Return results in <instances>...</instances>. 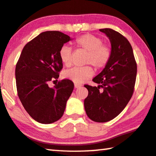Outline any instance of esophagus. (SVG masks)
<instances>
[{
    "label": "esophagus",
    "mask_w": 156,
    "mask_h": 156,
    "mask_svg": "<svg viewBox=\"0 0 156 156\" xmlns=\"http://www.w3.org/2000/svg\"><path fill=\"white\" fill-rule=\"evenodd\" d=\"M74 87H75L76 89H78V88H80L82 87V85H80V84H78V83H74Z\"/></svg>",
    "instance_id": "1"
}]
</instances>
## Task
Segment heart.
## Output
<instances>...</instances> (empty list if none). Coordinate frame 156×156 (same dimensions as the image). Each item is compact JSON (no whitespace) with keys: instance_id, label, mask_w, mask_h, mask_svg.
<instances>
[{"instance_id":"b5f03b06","label":"heart","mask_w":156,"mask_h":156,"mask_svg":"<svg viewBox=\"0 0 156 156\" xmlns=\"http://www.w3.org/2000/svg\"><path fill=\"white\" fill-rule=\"evenodd\" d=\"M75 45L87 53L85 63L93 65L96 69L105 66L111 57V49L108 46L103 44L100 37L91 34H86L79 37L75 41ZM59 56L64 65L69 66L72 63V49L71 47L63 45L59 51ZM94 75L93 69L90 66L82 68L74 67L66 70L63 73L64 78L75 83H85Z\"/></svg>"}]
</instances>
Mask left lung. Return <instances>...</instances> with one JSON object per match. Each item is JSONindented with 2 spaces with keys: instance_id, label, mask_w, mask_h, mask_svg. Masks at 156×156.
<instances>
[{
  "instance_id": "obj_1",
  "label": "left lung",
  "mask_w": 156,
  "mask_h": 156,
  "mask_svg": "<svg viewBox=\"0 0 156 156\" xmlns=\"http://www.w3.org/2000/svg\"><path fill=\"white\" fill-rule=\"evenodd\" d=\"M111 44L109 62L93 81L98 87L85 85L88 96L84 106L88 117L96 122H107L122 112L131 98L137 76V64L128 39L110 28L100 29ZM101 87L102 90L99 91Z\"/></svg>"
}]
</instances>
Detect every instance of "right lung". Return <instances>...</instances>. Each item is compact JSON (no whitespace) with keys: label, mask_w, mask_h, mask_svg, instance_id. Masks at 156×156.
<instances>
[{"label":"right lung","mask_w":156,"mask_h":156,"mask_svg":"<svg viewBox=\"0 0 156 156\" xmlns=\"http://www.w3.org/2000/svg\"><path fill=\"white\" fill-rule=\"evenodd\" d=\"M71 39L59 31L39 34L26 44L15 69L17 93L25 110L44 124L60 119L72 93V81L65 79L53 87L48 83L59 77L62 69L59 51Z\"/></svg>","instance_id":"1"}]
</instances>
